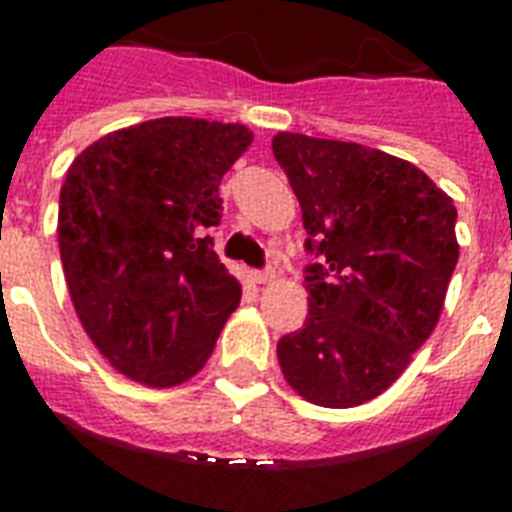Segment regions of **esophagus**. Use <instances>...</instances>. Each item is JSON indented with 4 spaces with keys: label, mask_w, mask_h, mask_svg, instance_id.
Here are the masks:
<instances>
[{
    "label": "esophagus",
    "mask_w": 512,
    "mask_h": 512,
    "mask_svg": "<svg viewBox=\"0 0 512 512\" xmlns=\"http://www.w3.org/2000/svg\"><path fill=\"white\" fill-rule=\"evenodd\" d=\"M249 281H252V284H271L273 273L271 271H249Z\"/></svg>",
    "instance_id": "34e87169"
}]
</instances>
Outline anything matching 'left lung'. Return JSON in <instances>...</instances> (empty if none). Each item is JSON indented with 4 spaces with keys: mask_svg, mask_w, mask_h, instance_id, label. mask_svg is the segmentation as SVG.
Wrapping results in <instances>:
<instances>
[{
    "mask_svg": "<svg viewBox=\"0 0 512 512\" xmlns=\"http://www.w3.org/2000/svg\"><path fill=\"white\" fill-rule=\"evenodd\" d=\"M295 191L308 319L279 340V366L316 406L372 401L401 377L444 311L460 257L454 201L420 167L377 148L279 132Z\"/></svg>",
    "mask_w": 512,
    "mask_h": 512,
    "instance_id": "8db88e82",
    "label": "left lung"
}]
</instances>
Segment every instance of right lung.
<instances>
[{
	"instance_id": "add662e5",
	"label": "right lung",
	"mask_w": 512,
	"mask_h": 512,
	"mask_svg": "<svg viewBox=\"0 0 512 512\" xmlns=\"http://www.w3.org/2000/svg\"><path fill=\"white\" fill-rule=\"evenodd\" d=\"M252 143L244 124L164 116L95 140L60 188L68 295L116 372L172 388L201 372L241 300L207 228L220 180Z\"/></svg>"
}]
</instances>
